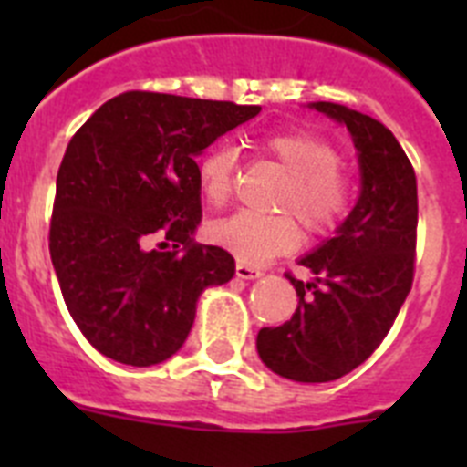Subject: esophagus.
<instances>
[{"label": "esophagus", "instance_id": "1", "mask_svg": "<svg viewBox=\"0 0 467 467\" xmlns=\"http://www.w3.org/2000/svg\"><path fill=\"white\" fill-rule=\"evenodd\" d=\"M264 271L259 266H253V264H245V262H238L236 264V275L238 278H245V280H254L259 278Z\"/></svg>", "mask_w": 467, "mask_h": 467}]
</instances>
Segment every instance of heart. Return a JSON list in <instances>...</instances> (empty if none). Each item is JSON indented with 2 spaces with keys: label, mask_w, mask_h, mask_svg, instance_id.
Segmentation results:
<instances>
[{
  "label": "heart",
  "mask_w": 467,
  "mask_h": 467,
  "mask_svg": "<svg viewBox=\"0 0 467 467\" xmlns=\"http://www.w3.org/2000/svg\"><path fill=\"white\" fill-rule=\"evenodd\" d=\"M254 150L285 172L274 198L275 214L236 213L208 226V238L245 264L269 262L301 243L295 217L311 236H327L341 224L353 201V180L341 151L306 130H285L254 140ZM238 161L231 147H210L196 163L198 189L210 205H224L236 184Z\"/></svg>",
  "instance_id": "b5f03b06"
}]
</instances>
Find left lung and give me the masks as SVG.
Listing matches in <instances>:
<instances>
[{"label":"left lung","instance_id":"8db88e82","mask_svg":"<svg viewBox=\"0 0 467 467\" xmlns=\"http://www.w3.org/2000/svg\"><path fill=\"white\" fill-rule=\"evenodd\" d=\"M313 107L356 140L362 192L337 236L299 262L313 278L285 274L299 304L287 323L259 329L257 350L271 372L323 383L353 372L393 327L414 283L419 196L414 166L383 123L344 105Z\"/></svg>","mask_w":467,"mask_h":467}]
</instances>
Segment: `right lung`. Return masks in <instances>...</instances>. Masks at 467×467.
Returning a JSON list of instances; mask_svg holds the SVG:
<instances>
[{"instance_id": "add662e5", "label": "right lung", "mask_w": 467, "mask_h": 467, "mask_svg": "<svg viewBox=\"0 0 467 467\" xmlns=\"http://www.w3.org/2000/svg\"><path fill=\"white\" fill-rule=\"evenodd\" d=\"M259 109L126 90L72 135L48 253L69 316L102 356L133 367L168 360L189 337L198 295L231 280L236 262L224 247L193 241L196 156Z\"/></svg>"}]
</instances>
